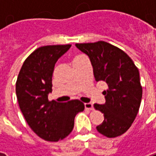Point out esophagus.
Masks as SVG:
<instances>
[{
	"mask_svg": "<svg viewBox=\"0 0 156 156\" xmlns=\"http://www.w3.org/2000/svg\"><path fill=\"white\" fill-rule=\"evenodd\" d=\"M84 106H85V108L87 109H90V110L93 109V104L91 103H85Z\"/></svg>",
	"mask_w": 156,
	"mask_h": 156,
	"instance_id": "34e87169",
	"label": "esophagus"
}]
</instances>
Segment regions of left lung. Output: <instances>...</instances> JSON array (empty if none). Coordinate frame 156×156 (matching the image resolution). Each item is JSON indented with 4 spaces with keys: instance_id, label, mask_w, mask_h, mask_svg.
<instances>
[{
    "instance_id": "1",
    "label": "left lung",
    "mask_w": 156,
    "mask_h": 156,
    "mask_svg": "<svg viewBox=\"0 0 156 156\" xmlns=\"http://www.w3.org/2000/svg\"><path fill=\"white\" fill-rule=\"evenodd\" d=\"M75 45L89 56L95 81H104L108 85L104 91L105 104H94L104 116L96 129L107 138L122 135L132 126L140 107L143 87L138 69L123 50L108 43Z\"/></svg>"
}]
</instances>
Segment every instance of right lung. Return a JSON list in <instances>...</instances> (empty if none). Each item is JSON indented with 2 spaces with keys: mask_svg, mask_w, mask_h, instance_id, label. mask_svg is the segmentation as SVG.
<instances>
[{
  "mask_svg": "<svg viewBox=\"0 0 156 156\" xmlns=\"http://www.w3.org/2000/svg\"><path fill=\"white\" fill-rule=\"evenodd\" d=\"M71 44L38 48L26 59L16 82L18 105L30 128L40 138L57 142L73 130L74 117L85 108L80 100L49 101L55 64Z\"/></svg>",
  "mask_w": 156,
  "mask_h": 156,
  "instance_id": "right-lung-1",
  "label": "right lung"
}]
</instances>
